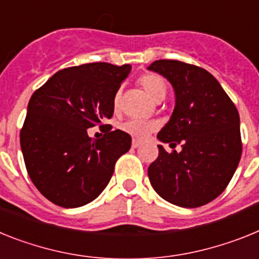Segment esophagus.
Listing matches in <instances>:
<instances>
[{
    "label": "esophagus",
    "mask_w": 259,
    "mask_h": 259,
    "mask_svg": "<svg viewBox=\"0 0 259 259\" xmlns=\"http://www.w3.org/2000/svg\"><path fill=\"white\" fill-rule=\"evenodd\" d=\"M139 146H141V141H138V139H133L132 147L133 148H138Z\"/></svg>",
    "instance_id": "esophagus-1"
}]
</instances>
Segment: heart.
Returning <instances> with one entry per match:
<instances>
[{"label": "heart", "instance_id": "heart-1", "mask_svg": "<svg viewBox=\"0 0 259 259\" xmlns=\"http://www.w3.org/2000/svg\"><path fill=\"white\" fill-rule=\"evenodd\" d=\"M139 84L147 92L148 96L156 100V102L163 100L164 96H165V84L159 76L154 75V74H146V75L141 76L139 78ZM118 105H120V91H117L113 96L114 109H118ZM157 126L159 125L155 121L130 118V120L121 123V130L132 136L134 139H143L148 134L155 132Z\"/></svg>", "mask_w": 259, "mask_h": 259}]
</instances>
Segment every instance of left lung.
<instances>
[{"instance_id": "8db88e82", "label": "left lung", "mask_w": 259, "mask_h": 259, "mask_svg": "<svg viewBox=\"0 0 259 259\" xmlns=\"http://www.w3.org/2000/svg\"><path fill=\"white\" fill-rule=\"evenodd\" d=\"M167 78L176 105L157 139L181 152H167L148 167L155 192L180 207H199L224 192L241 157L240 116L223 87L207 70L176 60H157L148 66Z\"/></svg>"}]
</instances>
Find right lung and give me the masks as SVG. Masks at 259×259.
Segmentation results:
<instances>
[{
	"label": "right lung",
	"mask_w": 259,
	"mask_h": 259,
	"mask_svg": "<svg viewBox=\"0 0 259 259\" xmlns=\"http://www.w3.org/2000/svg\"><path fill=\"white\" fill-rule=\"evenodd\" d=\"M130 70L108 62L67 67L31 96L21 130L24 164L33 185L57 206L80 207L98 198L117 159L130 150L129 134L103 125ZM96 124L105 133L100 140L87 134Z\"/></svg>",
	"instance_id": "add662e5"
}]
</instances>
